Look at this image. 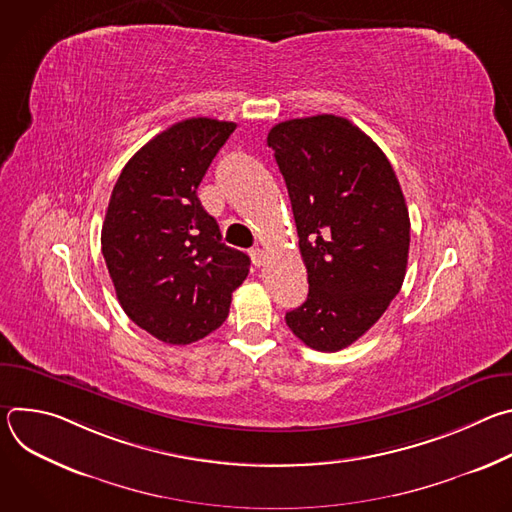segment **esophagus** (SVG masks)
Returning <instances> with one entry per match:
<instances>
[{
  "instance_id": "1",
  "label": "esophagus",
  "mask_w": 512,
  "mask_h": 512,
  "mask_svg": "<svg viewBox=\"0 0 512 512\" xmlns=\"http://www.w3.org/2000/svg\"><path fill=\"white\" fill-rule=\"evenodd\" d=\"M251 259H253V263H255L257 267H261V265L265 263V259H267V253H265L263 249L255 247V249H251Z\"/></svg>"
}]
</instances>
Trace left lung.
Segmentation results:
<instances>
[{"mask_svg": "<svg viewBox=\"0 0 512 512\" xmlns=\"http://www.w3.org/2000/svg\"><path fill=\"white\" fill-rule=\"evenodd\" d=\"M308 269V300L285 324L320 352L346 348L389 308L405 279L409 212L379 145L336 115L271 127Z\"/></svg>", "mask_w": 512, "mask_h": 512, "instance_id": "left-lung-1", "label": "left lung"}]
</instances>
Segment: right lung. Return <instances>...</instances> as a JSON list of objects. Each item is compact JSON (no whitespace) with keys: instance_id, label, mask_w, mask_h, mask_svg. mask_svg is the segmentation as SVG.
Here are the masks:
<instances>
[{"instance_id":"right-lung-1","label":"right lung","mask_w":512,"mask_h":512,"mask_svg":"<svg viewBox=\"0 0 512 512\" xmlns=\"http://www.w3.org/2000/svg\"><path fill=\"white\" fill-rule=\"evenodd\" d=\"M235 123L184 119L125 164L111 192L101 249L123 312L168 344L221 326L251 259L223 243L196 190Z\"/></svg>"}]
</instances>
